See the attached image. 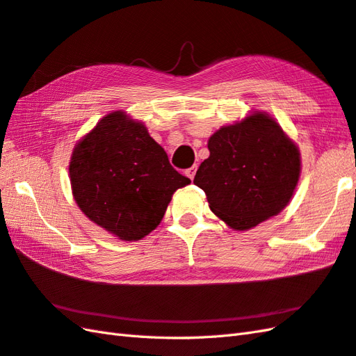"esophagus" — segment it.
Instances as JSON below:
<instances>
[{
  "label": "esophagus",
  "mask_w": 356,
  "mask_h": 356,
  "mask_svg": "<svg viewBox=\"0 0 356 356\" xmlns=\"http://www.w3.org/2000/svg\"><path fill=\"white\" fill-rule=\"evenodd\" d=\"M196 169H197V166L188 168V169L186 170V175H187L190 179H193V178H195V175H196Z\"/></svg>",
  "instance_id": "obj_1"
}]
</instances>
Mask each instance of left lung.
<instances>
[{
  "instance_id": "1",
  "label": "left lung",
  "mask_w": 356,
  "mask_h": 356,
  "mask_svg": "<svg viewBox=\"0 0 356 356\" xmlns=\"http://www.w3.org/2000/svg\"><path fill=\"white\" fill-rule=\"evenodd\" d=\"M208 149L210 157L193 183L231 228H254L290 202L300 173L299 149L272 118L258 111L222 127L210 137Z\"/></svg>"
}]
</instances>
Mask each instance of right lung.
Returning <instances> with one entry per match:
<instances>
[{
	"mask_svg": "<svg viewBox=\"0 0 356 356\" xmlns=\"http://www.w3.org/2000/svg\"><path fill=\"white\" fill-rule=\"evenodd\" d=\"M78 207L101 228L125 241L157 228L175 190L190 179L140 122L124 111L102 118L84 136L69 164Z\"/></svg>",
	"mask_w": 356,
	"mask_h": 356,
	"instance_id": "1",
	"label": "right lung"
}]
</instances>
